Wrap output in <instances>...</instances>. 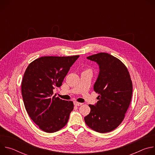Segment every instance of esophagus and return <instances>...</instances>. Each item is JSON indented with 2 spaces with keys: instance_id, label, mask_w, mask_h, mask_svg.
Instances as JSON below:
<instances>
[{
  "instance_id": "obj_1",
  "label": "esophagus",
  "mask_w": 155,
  "mask_h": 155,
  "mask_svg": "<svg viewBox=\"0 0 155 155\" xmlns=\"http://www.w3.org/2000/svg\"><path fill=\"white\" fill-rule=\"evenodd\" d=\"M83 104L82 103H80V102H74V105H77V106H79V105H82Z\"/></svg>"
}]
</instances>
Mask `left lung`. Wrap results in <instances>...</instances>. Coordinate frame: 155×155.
<instances>
[{
	"instance_id": "1",
	"label": "left lung",
	"mask_w": 155,
	"mask_h": 155,
	"mask_svg": "<svg viewBox=\"0 0 155 155\" xmlns=\"http://www.w3.org/2000/svg\"><path fill=\"white\" fill-rule=\"evenodd\" d=\"M87 58L99 65L100 72L94 85L99 101L89 105L91 111L84 121L91 129L106 133L123 121L131 101L132 83L126 66L116 57L99 53Z\"/></svg>"
}]
</instances>
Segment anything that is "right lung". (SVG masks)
Here are the masks:
<instances>
[{
    "instance_id": "obj_1",
    "label": "right lung",
    "mask_w": 155,
    "mask_h": 155,
    "mask_svg": "<svg viewBox=\"0 0 155 155\" xmlns=\"http://www.w3.org/2000/svg\"><path fill=\"white\" fill-rule=\"evenodd\" d=\"M78 57L43 56L31 62L25 72L21 83L24 104L30 118L43 131L52 133L68 123L74 103L56 97L53 89L62 85Z\"/></svg>"
}]
</instances>
